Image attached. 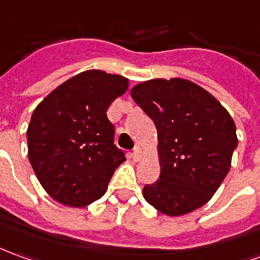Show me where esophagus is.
Listing matches in <instances>:
<instances>
[{"label": "esophagus", "instance_id": "esophagus-1", "mask_svg": "<svg viewBox=\"0 0 260 260\" xmlns=\"http://www.w3.org/2000/svg\"><path fill=\"white\" fill-rule=\"evenodd\" d=\"M132 156H134V159H135V160H139V159L142 157V156H143V150H142V149H141V146H135V148H134Z\"/></svg>", "mask_w": 260, "mask_h": 260}]
</instances>
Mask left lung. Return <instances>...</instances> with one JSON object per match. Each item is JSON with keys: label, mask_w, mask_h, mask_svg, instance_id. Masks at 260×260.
I'll list each match as a JSON object with an SVG mask.
<instances>
[{"label": "left lung", "mask_w": 260, "mask_h": 260, "mask_svg": "<svg viewBox=\"0 0 260 260\" xmlns=\"http://www.w3.org/2000/svg\"><path fill=\"white\" fill-rule=\"evenodd\" d=\"M157 131L159 180L143 197L169 217L207 204L231 169L235 122L218 100L186 79H153L131 90Z\"/></svg>", "instance_id": "1"}]
</instances>
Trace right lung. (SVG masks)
I'll return each instance as SVG.
<instances>
[{"instance_id":"add662e5","label":"right lung","mask_w":260,"mask_h":260,"mask_svg":"<svg viewBox=\"0 0 260 260\" xmlns=\"http://www.w3.org/2000/svg\"><path fill=\"white\" fill-rule=\"evenodd\" d=\"M129 80L103 70L73 76L42 100L26 131L28 157L45 191L69 207H86L107 191L125 160L107 118Z\"/></svg>"}]
</instances>
